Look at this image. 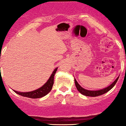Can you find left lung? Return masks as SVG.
<instances>
[{"label":"left lung","mask_w":126,"mask_h":126,"mask_svg":"<svg viewBox=\"0 0 126 126\" xmlns=\"http://www.w3.org/2000/svg\"><path fill=\"white\" fill-rule=\"evenodd\" d=\"M119 78H117L116 79V80L111 84L110 86H108L107 88H104L103 89H100L99 91H89L86 90V89H84V88H82L80 85L78 83V82L75 79V86L77 87V89H78V91L82 94L83 95H86V96H90V97H96L99 96V95H102V94H105V93H107L108 91H109L110 89H111L112 88L114 87V86L115 85V84L116 83V82L118 81V79Z\"/></svg>","instance_id":"obj_1"}]
</instances>
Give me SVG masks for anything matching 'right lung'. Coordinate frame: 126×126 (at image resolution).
Here are the masks:
<instances>
[{"label":"right lung","mask_w":126,"mask_h":126,"mask_svg":"<svg viewBox=\"0 0 126 126\" xmlns=\"http://www.w3.org/2000/svg\"><path fill=\"white\" fill-rule=\"evenodd\" d=\"M58 68H56L53 72V73L51 75L50 78L48 80V81L44 84L42 87H41L39 89L37 90L33 91L31 92H27V93H21V92H18L14 91L16 94L19 95H22L23 97H26L31 98V99H37V98H41L42 97L45 96L47 94L51 91L52 89L53 84H54V77L56 72Z\"/></svg>","instance_id":"add662e5"}]
</instances>
